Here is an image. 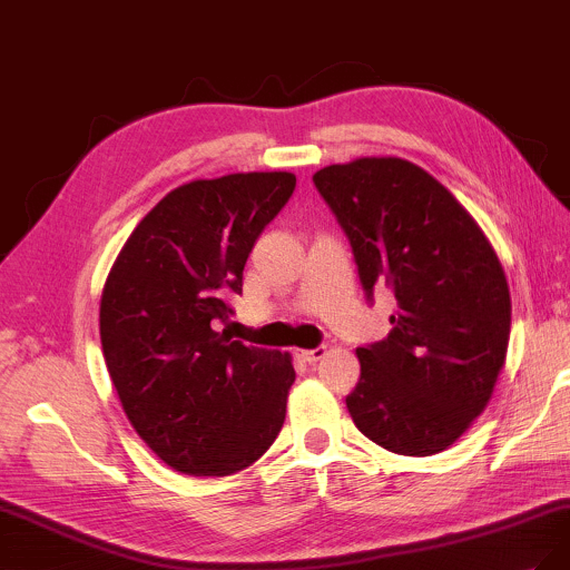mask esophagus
Here are the masks:
<instances>
[{
  "instance_id": "1",
  "label": "esophagus",
  "mask_w": 570,
  "mask_h": 570,
  "mask_svg": "<svg viewBox=\"0 0 570 570\" xmlns=\"http://www.w3.org/2000/svg\"><path fill=\"white\" fill-rule=\"evenodd\" d=\"M296 354L301 356L303 362H307V364H317L322 356L326 354V347L322 345V347H314V350H296Z\"/></svg>"
}]
</instances>
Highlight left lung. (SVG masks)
<instances>
[{
    "instance_id": "8db88e82",
    "label": "left lung",
    "mask_w": 570,
    "mask_h": 570,
    "mask_svg": "<svg viewBox=\"0 0 570 570\" xmlns=\"http://www.w3.org/2000/svg\"><path fill=\"white\" fill-rule=\"evenodd\" d=\"M350 239L366 298H396L385 341L356 347L345 404L364 436L399 455H434L491 402L512 301L491 242L462 204L399 157L331 164L312 176Z\"/></svg>"
}]
</instances>
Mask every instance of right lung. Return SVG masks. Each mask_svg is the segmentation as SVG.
Instances as JSON below:
<instances>
[{
	"label": "right lung",
	"mask_w": 570,
	"mask_h": 570,
	"mask_svg": "<svg viewBox=\"0 0 570 570\" xmlns=\"http://www.w3.org/2000/svg\"><path fill=\"white\" fill-rule=\"evenodd\" d=\"M296 189L286 171L171 189L121 246L100 296V343L121 409L168 468L227 476L277 439L291 354L223 328L248 253Z\"/></svg>",
	"instance_id": "add662e5"
}]
</instances>
